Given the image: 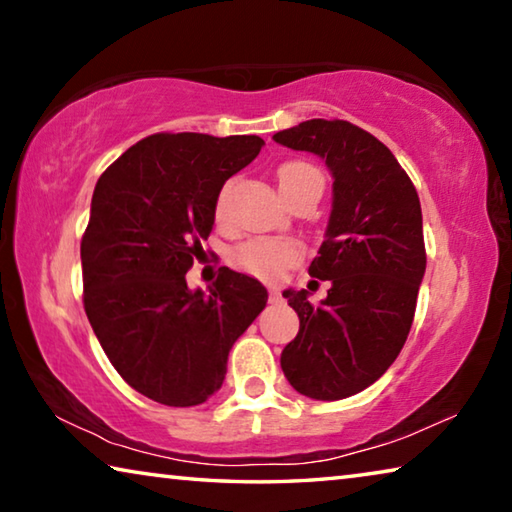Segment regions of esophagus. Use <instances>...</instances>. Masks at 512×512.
Returning <instances> with one entry per match:
<instances>
[{"mask_svg": "<svg viewBox=\"0 0 512 512\" xmlns=\"http://www.w3.org/2000/svg\"><path fill=\"white\" fill-rule=\"evenodd\" d=\"M268 300H271V305H280L282 302V293H280V289H268Z\"/></svg>", "mask_w": 512, "mask_h": 512, "instance_id": "1", "label": "esophagus"}]
</instances>
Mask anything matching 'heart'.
<instances>
[{
    "label": "heart",
    "mask_w": 512,
    "mask_h": 512,
    "mask_svg": "<svg viewBox=\"0 0 512 512\" xmlns=\"http://www.w3.org/2000/svg\"><path fill=\"white\" fill-rule=\"evenodd\" d=\"M309 180H323V173H320L314 164L302 162V160H289L277 167V183L284 198L296 194L298 189L309 183ZM230 192L232 183H225L219 194H216L214 201V219L216 223H225L228 219V203H230ZM237 264L244 268L246 273L262 277V280H277L289 266L298 264L302 259V246L298 241L291 239H248L235 250Z\"/></svg>",
    "instance_id": "1"
}]
</instances>
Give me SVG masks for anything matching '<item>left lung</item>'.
Listing matches in <instances>:
<instances>
[{"mask_svg":"<svg viewBox=\"0 0 512 512\" xmlns=\"http://www.w3.org/2000/svg\"><path fill=\"white\" fill-rule=\"evenodd\" d=\"M273 140L320 155L334 176L327 237L309 266L332 289L320 305L284 291L300 329L280 363L298 393L343 400L375 384L411 332L427 266L420 198L391 149L350 121L309 119Z\"/></svg>","mask_w":512,"mask_h":512,"instance_id":"1","label":"left lung"}]
</instances>
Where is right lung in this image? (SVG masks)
Instances as JSON below:
<instances>
[{
  "instance_id": "1",
  "label": "right lung",
  "mask_w": 512,
  "mask_h": 512,
  "mask_svg": "<svg viewBox=\"0 0 512 512\" xmlns=\"http://www.w3.org/2000/svg\"><path fill=\"white\" fill-rule=\"evenodd\" d=\"M257 135L155 133L101 173L81 239L83 307L112 366L164 406L219 391L232 345L266 307L253 277L219 268L210 296L187 289L225 180L257 158Z\"/></svg>"
}]
</instances>
